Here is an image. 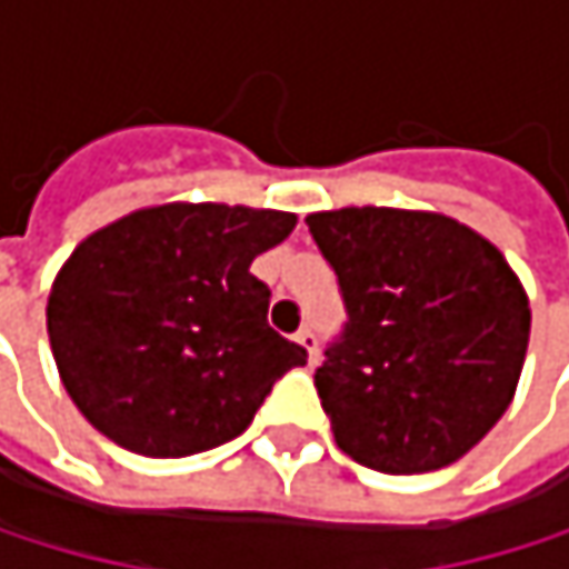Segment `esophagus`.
Wrapping results in <instances>:
<instances>
[{"label": "esophagus", "instance_id": "34e87169", "mask_svg": "<svg viewBox=\"0 0 569 569\" xmlns=\"http://www.w3.org/2000/svg\"><path fill=\"white\" fill-rule=\"evenodd\" d=\"M297 345L307 351L310 361H317V335L310 331V327H303V331H297Z\"/></svg>", "mask_w": 569, "mask_h": 569}]
</instances>
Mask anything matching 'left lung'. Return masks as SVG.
<instances>
[{"instance_id":"obj_1","label":"left lung","mask_w":569,"mask_h":569,"mask_svg":"<svg viewBox=\"0 0 569 569\" xmlns=\"http://www.w3.org/2000/svg\"><path fill=\"white\" fill-rule=\"evenodd\" d=\"M307 224L348 310L313 376L338 447L382 475L453 465L516 396L532 320L519 276L433 211L341 208Z\"/></svg>"}]
</instances>
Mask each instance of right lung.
Returning a JSON list of instances; mask_svg holds the SVG:
<instances>
[{"mask_svg": "<svg viewBox=\"0 0 569 569\" xmlns=\"http://www.w3.org/2000/svg\"><path fill=\"white\" fill-rule=\"evenodd\" d=\"M297 214L160 204L88 234L53 279L47 335L84 420L142 457H190L242 433L307 351L276 335L249 272Z\"/></svg>", "mask_w": 569, "mask_h": 569, "instance_id": "1", "label": "right lung"}]
</instances>
